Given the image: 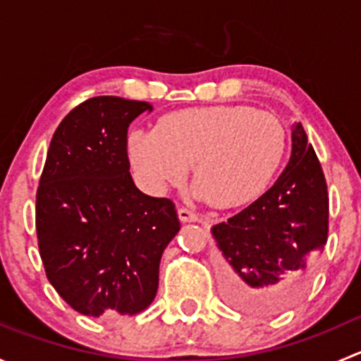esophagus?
Returning a JSON list of instances; mask_svg holds the SVG:
<instances>
[{
  "instance_id": "obj_1",
  "label": "esophagus",
  "mask_w": 361,
  "mask_h": 361,
  "mask_svg": "<svg viewBox=\"0 0 361 361\" xmlns=\"http://www.w3.org/2000/svg\"><path fill=\"white\" fill-rule=\"evenodd\" d=\"M178 218L183 224H187V221H197V214L194 211L187 209V207H178Z\"/></svg>"
}]
</instances>
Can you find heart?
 <instances>
[{
	"label": "heart",
	"mask_w": 361,
	"mask_h": 361,
	"mask_svg": "<svg viewBox=\"0 0 361 361\" xmlns=\"http://www.w3.org/2000/svg\"><path fill=\"white\" fill-rule=\"evenodd\" d=\"M126 148L150 190L181 183L190 166L195 194L228 207L267 187L285 157L286 133L271 113L220 104L162 115L154 130H130Z\"/></svg>",
	"instance_id": "b5f03b06"
}]
</instances>
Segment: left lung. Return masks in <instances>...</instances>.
Wrapping results in <instances>:
<instances>
[{"label": "left lung", "instance_id": "8db88e82", "mask_svg": "<svg viewBox=\"0 0 361 361\" xmlns=\"http://www.w3.org/2000/svg\"><path fill=\"white\" fill-rule=\"evenodd\" d=\"M227 298L239 309L274 312L292 305L312 279L329 238L325 176L300 122L292 155L264 195L211 227Z\"/></svg>", "mask_w": 361, "mask_h": 361}]
</instances>
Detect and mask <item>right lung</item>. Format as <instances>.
Listing matches in <instances>:
<instances>
[{
  "instance_id": "right-lung-1",
  "label": "right lung",
  "mask_w": 361,
  "mask_h": 361,
  "mask_svg": "<svg viewBox=\"0 0 361 361\" xmlns=\"http://www.w3.org/2000/svg\"><path fill=\"white\" fill-rule=\"evenodd\" d=\"M154 106L99 96L59 123L36 194L47 278L80 314H137L154 302L164 250L180 231L174 204L134 185L127 129Z\"/></svg>"
}]
</instances>
